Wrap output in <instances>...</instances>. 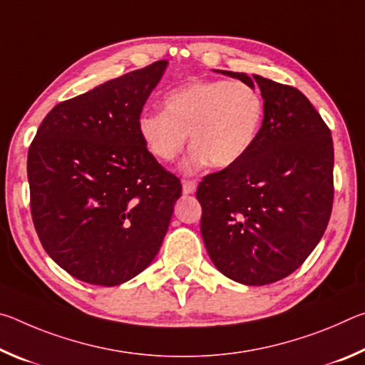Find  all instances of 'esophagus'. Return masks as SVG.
Returning a JSON list of instances; mask_svg holds the SVG:
<instances>
[{
  "mask_svg": "<svg viewBox=\"0 0 365 365\" xmlns=\"http://www.w3.org/2000/svg\"><path fill=\"white\" fill-rule=\"evenodd\" d=\"M196 182L195 180H183L182 182V190H183V195H193L196 191Z\"/></svg>",
  "mask_w": 365,
  "mask_h": 365,
  "instance_id": "esophagus-1",
  "label": "esophagus"
}]
</instances>
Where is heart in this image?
<instances>
[{
	"mask_svg": "<svg viewBox=\"0 0 365 365\" xmlns=\"http://www.w3.org/2000/svg\"><path fill=\"white\" fill-rule=\"evenodd\" d=\"M264 100L248 83L196 80L169 91L164 109L143 110L137 127L146 150L172 163L188 140L191 150L182 164L193 174L205 164L225 169L250 153L261 130Z\"/></svg>",
	"mask_w": 365,
	"mask_h": 365,
	"instance_id": "1",
	"label": "heart"
}]
</instances>
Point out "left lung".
<instances>
[{
    "label": "left lung",
    "instance_id": "8db88e82",
    "mask_svg": "<svg viewBox=\"0 0 365 365\" xmlns=\"http://www.w3.org/2000/svg\"><path fill=\"white\" fill-rule=\"evenodd\" d=\"M259 86L261 130L237 164L202 178L201 235L215 267L243 285L282 280L306 261L329 224L333 141L311 101L261 76L215 71Z\"/></svg>",
    "mask_w": 365,
    "mask_h": 365
}]
</instances>
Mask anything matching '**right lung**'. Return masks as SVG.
I'll use <instances>...</instances> for the list:
<instances>
[{
	"label": "right lung",
	"instance_id": "1",
	"mask_svg": "<svg viewBox=\"0 0 365 365\" xmlns=\"http://www.w3.org/2000/svg\"><path fill=\"white\" fill-rule=\"evenodd\" d=\"M168 61L95 86L49 110L29 148L35 230L61 269L91 285L125 283L153 262L180 180L160 168L138 117Z\"/></svg>",
	"mask_w": 365,
	"mask_h": 365
}]
</instances>
